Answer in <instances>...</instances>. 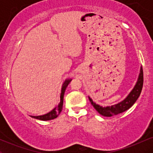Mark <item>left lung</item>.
Listing matches in <instances>:
<instances>
[{"label": "left lung", "mask_w": 153, "mask_h": 153, "mask_svg": "<svg viewBox=\"0 0 153 153\" xmlns=\"http://www.w3.org/2000/svg\"><path fill=\"white\" fill-rule=\"evenodd\" d=\"M143 86V68H141L137 82L134 88H133L132 91H131L130 94L128 95L127 97L124 100H123L122 101H121V102L117 103V104L113 105V106L103 107L99 106V105L98 104H96L90 97H88V99L90 102L91 103V104H92V106L94 107L95 109L100 114L104 116V117H112V116L117 115L119 114L122 113V112L129 109V108L136 102L140 94H141Z\"/></svg>", "instance_id": "8db88e82"}]
</instances>
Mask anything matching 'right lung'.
I'll return each mask as SVG.
<instances>
[{
  "instance_id": "1",
  "label": "right lung",
  "mask_w": 153,
  "mask_h": 153,
  "mask_svg": "<svg viewBox=\"0 0 153 153\" xmlns=\"http://www.w3.org/2000/svg\"><path fill=\"white\" fill-rule=\"evenodd\" d=\"M71 81V79H70V80H66L64 83H63L62 87V92H61V95H60V102H59L58 106H56L53 110H52L50 112H49V113H47L45 115L36 116V117H35V116H31V117L34 119H39V120H42V121L51 120V119H54L57 118V117L59 116V114H60L61 111L62 109L63 98H64L65 91L67 86H68V84L70 83V82Z\"/></svg>"
}]
</instances>
